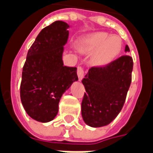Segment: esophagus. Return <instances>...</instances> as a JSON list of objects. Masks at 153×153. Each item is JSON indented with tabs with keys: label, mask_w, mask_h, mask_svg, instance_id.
<instances>
[{
	"label": "esophagus",
	"mask_w": 153,
	"mask_h": 153,
	"mask_svg": "<svg viewBox=\"0 0 153 153\" xmlns=\"http://www.w3.org/2000/svg\"><path fill=\"white\" fill-rule=\"evenodd\" d=\"M77 74H78V77H79V79L81 80L84 76V69L82 66L79 65L77 68Z\"/></svg>",
	"instance_id": "1"
}]
</instances>
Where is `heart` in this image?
I'll return each instance as SVG.
<instances>
[{
	"mask_svg": "<svg viewBox=\"0 0 153 153\" xmlns=\"http://www.w3.org/2000/svg\"><path fill=\"white\" fill-rule=\"evenodd\" d=\"M80 50L83 53H93L91 63L100 66L111 62L118 55L122 48V42L119 37L110 36L105 32L92 34L82 39L79 44Z\"/></svg>",
	"mask_w": 153,
	"mask_h": 153,
	"instance_id": "obj_1",
	"label": "heart"
}]
</instances>
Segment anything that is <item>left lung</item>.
Here are the masks:
<instances>
[{
	"instance_id": "8db88e82",
	"label": "left lung",
	"mask_w": 153,
	"mask_h": 153,
	"mask_svg": "<svg viewBox=\"0 0 153 153\" xmlns=\"http://www.w3.org/2000/svg\"><path fill=\"white\" fill-rule=\"evenodd\" d=\"M126 52H130L126 45ZM133 59L123 55L108 64L93 66L82 79L86 92L82 100L83 121L92 127L109 124L125 103L131 83Z\"/></svg>"
}]
</instances>
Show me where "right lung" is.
Segmentation results:
<instances>
[{"mask_svg":"<svg viewBox=\"0 0 153 153\" xmlns=\"http://www.w3.org/2000/svg\"><path fill=\"white\" fill-rule=\"evenodd\" d=\"M67 23L56 21L39 33L28 50L22 68L20 97L31 118L48 123L58 113L62 94L79 79L77 68L63 64V46L67 42Z\"/></svg>","mask_w":153,"mask_h":153,"instance_id":"1","label":"right lung"}]
</instances>
